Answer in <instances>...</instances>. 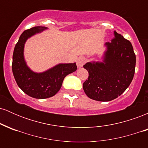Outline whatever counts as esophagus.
Returning <instances> with one entry per match:
<instances>
[{
	"label": "esophagus",
	"instance_id": "esophagus-1",
	"mask_svg": "<svg viewBox=\"0 0 148 148\" xmlns=\"http://www.w3.org/2000/svg\"><path fill=\"white\" fill-rule=\"evenodd\" d=\"M86 61V58H84V56H80L78 58L77 60H76V65H77V67H79V68H81V67H82L83 66H84Z\"/></svg>",
	"mask_w": 148,
	"mask_h": 148
}]
</instances>
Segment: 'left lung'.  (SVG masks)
<instances>
[{
	"mask_svg": "<svg viewBox=\"0 0 148 148\" xmlns=\"http://www.w3.org/2000/svg\"><path fill=\"white\" fill-rule=\"evenodd\" d=\"M111 42L104 44L101 61L86 62L89 76L83 84L88 97L99 101L115 99L129 87L135 72L136 55L132 43L116 31Z\"/></svg>",
	"mask_w": 148,
	"mask_h": 148,
	"instance_id": "obj_1",
	"label": "left lung"
}]
</instances>
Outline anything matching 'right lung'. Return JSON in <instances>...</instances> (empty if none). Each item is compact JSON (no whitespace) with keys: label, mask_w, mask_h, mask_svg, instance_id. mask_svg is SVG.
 Listing matches in <instances>:
<instances>
[{"label":"right lung","mask_w":148,"mask_h":148,"mask_svg":"<svg viewBox=\"0 0 148 148\" xmlns=\"http://www.w3.org/2000/svg\"><path fill=\"white\" fill-rule=\"evenodd\" d=\"M48 29L35 26L23 32L15 46L12 56V72L18 86L31 97L47 99L60 90L66 76L77 69L76 62L59 63L42 72H35L28 66L24 57L25 44L36 34Z\"/></svg>","instance_id":"add662e5"}]
</instances>
